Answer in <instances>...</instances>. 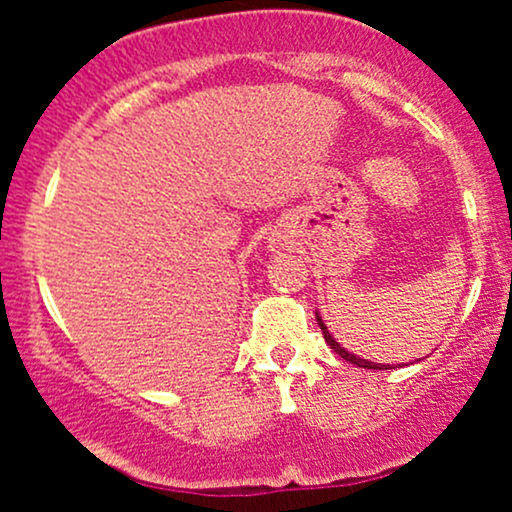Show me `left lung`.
<instances>
[{
    "label": "left lung",
    "instance_id": "obj_1",
    "mask_svg": "<svg viewBox=\"0 0 512 512\" xmlns=\"http://www.w3.org/2000/svg\"><path fill=\"white\" fill-rule=\"evenodd\" d=\"M315 320H317V325H320V330H322V334H325V342L330 344V349H334L337 351L339 356L344 358V361H349V363H354V366H358V368H368V370H390L392 366H383V363H373V361H366V358H361V356H354V354H349V351L344 349L342 344L337 342V339L332 337L330 334V330H327L325 327V322H322V317H320V313H315Z\"/></svg>",
    "mask_w": 512,
    "mask_h": 512
}]
</instances>
